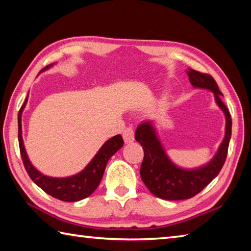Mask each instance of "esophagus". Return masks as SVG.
I'll return each mask as SVG.
<instances>
[{
	"mask_svg": "<svg viewBox=\"0 0 251 251\" xmlns=\"http://www.w3.org/2000/svg\"><path fill=\"white\" fill-rule=\"evenodd\" d=\"M123 140H125L126 143H131L134 141V131L131 126L123 131Z\"/></svg>",
	"mask_w": 251,
	"mask_h": 251,
	"instance_id": "esophagus-1",
	"label": "esophagus"
}]
</instances>
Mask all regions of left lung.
<instances>
[{
    "label": "left lung",
    "mask_w": 251,
    "mask_h": 251,
    "mask_svg": "<svg viewBox=\"0 0 251 251\" xmlns=\"http://www.w3.org/2000/svg\"><path fill=\"white\" fill-rule=\"evenodd\" d=\"M186 73L193 87L207 89L214 94L215 101L225 114V137L216 154L208 163L195 169H184L173 163L169 157L153 121L148 120L140 123L134 134L135 140L140 142L144 151L140 175L149 191L162 200H188L203 191L221 172L226 161L231 137V117L222 101L223 94L219 91L216 81L209 75L194 69L188 68Z\"/></svg>",
    "instance_id": "obj_1"
}]
</instances>
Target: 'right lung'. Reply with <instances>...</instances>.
Returning a JSON list of instances; mask_svg holds the SVG:
<instances>
[{
  "instance_id": "right-lung-1",
  "label": "right lung",
  "mask_w": 251,
  "mask_h": 251,
  "mask_svg": "<svg viewBox=\"0 0 251 251\" xmlns=\"http://www.w3.org/2000/svg\"><path fill=\"white\" fill-rule=\"evenodd\" d=\"M52 64L47 66L43 70L50 68ZM27 98L20 109L17 123H19V144L22 160H23L25 170L28 173L29 177L44 192L57 200L64 201H78L90 196L98 187L109 159L123 147L122 137L120 134H117L109 139L108 141H105L103 146L100 148V150L97 152V154L87 164L86 168L79 173L67 177L47 176V175L39 172L32 164L24 147L23 137H22V113H23L26 102H27Z\"/></svg>"
}]
</instances>
